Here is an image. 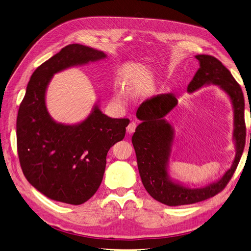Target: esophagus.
Segmentation results:
<instances>
[{
    "label": "esophagus",
    "instance_id": "34e87169",
    "mask_svg": "<svg viewBox=\"0 0 251 251\" xmlns=\"http://www.w3.org/2000/svg\"><path fill=\"white\" fill-rule=\"evenodd\" d=\"M135 128H136V123L135 122H131L127 126V132L129 134H132L135 131Z\"/></svg>",
    "mask_w": 251,
    "mask_h": 251
}]
</instances>
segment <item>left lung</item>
I'll return each mask as SVG.
<instances>
[{
	"label": "left lung",
	"instance_id": "1",
	"mask_svg": "<svg viewBox=\"0 0 251 251\" xmlns=\"http://www.w3.org/2000/svg\"><path fill=\"white\" fill-rule=\"evenodd\" d=\"M200 68L188 85V93L206 86H219L231 100L234 114L233 141L236 155L228 168L219 179L207 186L191 188L169 174V161L174 144V128L164 118L177 105V95L173 92L159 94L145 100L138 107L136 117L141 123L132 136L139 176L147 192L155 200L168 206L189 205L209 199L226 186L240 161L245 146L244 96L241 87L225 65L211 55L199 54Z\"/></svg>",
	"mask_w": 251,
	"mask_h": 251
}]
</instances>
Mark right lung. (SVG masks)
Returning a JSON list of instances; mask_svg holds the SVG:
<instances>
[{
  "label": "right lung",
  "instance_id": "right-lung-1",
  "mask_svg": "<svg viewBox=\"0 0 251 251\" xmlns=\"http://www.w3.org/2000/svg\"><path fill=\"white\" fill-rule=\"evenodd\" d=\"M106 58L103 51L71 44L32 73L17 122V151L25 176L51 200L72 205L88 201L99 190L107 151L125 136L128 119L102 114L97 101L83 121L56 122L46 106L53 75Z\"/></svg>",
  "mask_w": 251,
  "mask_h": 251
}]
</instances>
